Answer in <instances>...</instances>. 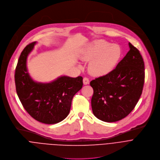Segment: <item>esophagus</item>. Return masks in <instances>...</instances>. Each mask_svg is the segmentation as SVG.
<instances>
[{
    "instance_id": "1",
    "label": "esophagus",
    "mask_w": 160,
    "mask_h": 160,
    "mask_svg": "<svg viewBox=\"0 0 160 160\" xmlns=\"http://www.w3.org/2000/svg\"><path fill=\"white\" fill-rule=\"evenodd\" d=\"M83 84L84 85H86V84H89V80L88 78H83Z\"/></svg>"
}]
</instances>
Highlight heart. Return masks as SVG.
<instances>
[{"instance_id":"b5f03b06","label":"heart","mask_w":160,"mask_h":160,"mask_svg":"<svg viewBox=\"0 0 160 160\" xmlns=\"http://www.w3.org/2000/svg\"><path fill=\"white\" fill-rule=\"evenodd\" d=\"M121 56V49L117 45H110L103 40L89 43L81 55L83 61H91L89 71L94 76L102 77L113 71Z\"/></svg>"}]
</instances>
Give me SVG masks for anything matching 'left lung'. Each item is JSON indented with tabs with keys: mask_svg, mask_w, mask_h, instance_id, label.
<instances>
[{
	"mask_svg": "<svg viewBox=\"0 0 160 160\" xmlns=\"http://www.w3.org/2000/svg\"><path fill=\"white\" fill-rule=\"evenodd\" d=\"M129 46V51L115 69L90 82L92 113L102 121L114 122L127 117L142 94L144 63L139 51L131 43Z\"/></svg>",
	"mask_w": 160,
	"mask_h": 160,
	"instance_id": "left-lung-1",
	"label": "left lung"
}]
</instances>
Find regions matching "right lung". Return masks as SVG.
<instances>
[{
    "label": "right lung",
    "instance_id": "add662e5",
    "mask_svg": "<svg viewBox=\"0 0 160 160\" xmlns=\"http://www.w3.org/2000/svg\"><path fill=\"white\" fill-rule=\"evenodd\" d=\"M36 43L28 45L20 55L14 76L16 92L32 117L43 123L54 124L69 115L74 96L82 87V78L63 76L48 83L35 81L28 72L26 62Z\"/></svg>",
    "mask_w": 160,
    "mask_h": 160
}]
</instances>
